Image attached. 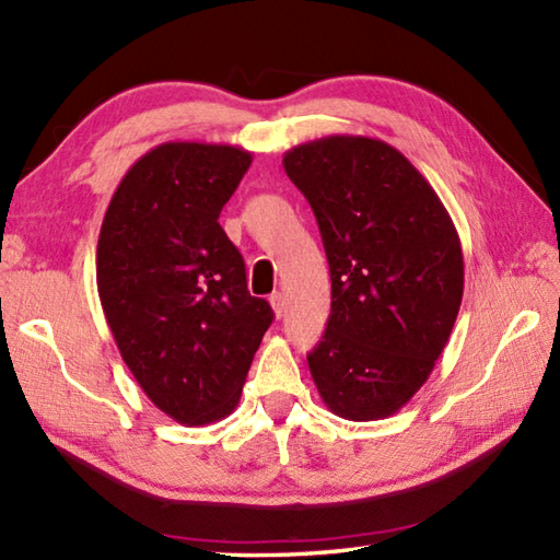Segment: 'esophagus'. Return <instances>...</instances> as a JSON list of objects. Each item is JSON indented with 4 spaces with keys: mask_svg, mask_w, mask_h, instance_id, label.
<instances>
[{
    "mask_svg": "<svg viewBox=\"0 0 560 560\" xmlns=\"http://www.w3.org/2000/svg\"><path fill=\"white\" fill-rule=\"evenodd\" d=\"M269 303H271V311H273V315H277V317H281L283 311H287V301H283V293L281 291H273L269 295Z\"/></svg>",
    "mask_w": 560,
    "mask_h": 560,
    "instance_id": "1",
    "label": "esophagus"
}]
</instances>
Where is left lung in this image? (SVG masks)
Listing matches in <instances>:
<instances>
[{"label": "left lung", "instance_id": "1", "mask_svg": "<svg viewBox=\"0 0 560 560\" xmlns=\"http://www.w3.org/2000/svg\"><path fill=\"white\" fill-rule=\"evenodd\" d=\"M323 235L331 313L307 365L341 419L397 413L431 375L464 291L459 235L407 156L335 135L283 153Z\"/></svg>", "mask_w": 560, "mask_h": 560}]
</instances>
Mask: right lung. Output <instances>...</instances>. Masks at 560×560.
I'll use <instances>...</instances> for the list:
<instances>
[{"label": "right lung", "mask_w": 560, "mask_h": 560, "mask_svg": "<svg viewBox=\"0 0 560 560\" xmlns=\"http://www.w3.org/2000/svg\"><path fill=\"white\" fill-rule=\"evenodd\" d=\"M249 163L237 147L168 141L127 171L101 225L105 319L139 387L177 423L207 425L237 407L273 319L219 223Z\"/></svg>", "instance_id": "add662e5"}]
</instances>
